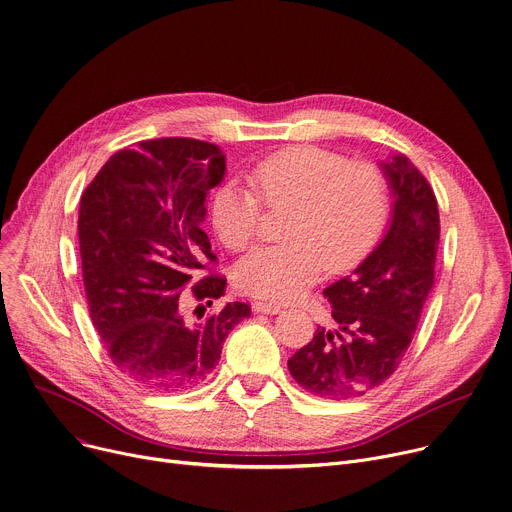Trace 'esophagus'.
<instances>
[{
    "mask_svg": "<svg viewBox=\"0 0 512 512\" xmlns=\"http://www.w3.org/2000/svg\"><path fill=\"white\" fill-rule=\"evenodd\" d=\"M252 309H254L256 313H266V315H276V313H280V311H282V307H280V305H274V303H262V301H256V303L252 305Z\"/></svg>",
    "mask_w": 512,
    "mask_h": 512,
    "instance_id": "34e87169",
    "label": "esophagus"
}]
</instances>
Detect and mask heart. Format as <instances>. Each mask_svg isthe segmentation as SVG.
<instances>
[{"instance_id": "1", "label": "heart", "mask_w": 512, "mask_h": 512, "mask_svg": "<svg viewBox=\"0 0 512 512\" xmlns=\"http://www.w3.org/2000/svg\"><path fill=\"white\" fill-rule=\"evenodd\" d=\"M250 183L225 181L213 195L211 219L219 240L244 252L260 236L264 205L289 209L282 221L287 242L258 248L236 268L240 291L258 299L293 301L323 266L329 272L352 268L376 246L388 219L382 170L317 146L266 156L252 168Z\"/></svg>"}]
</instances>
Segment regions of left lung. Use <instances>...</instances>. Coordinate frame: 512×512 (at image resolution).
Returning <instances> with one entry per match:
<instances>
[{
  "label": "left lung",
  "instance_id": "8db88e82",
  "mask_svg": "<svg viewBox=\"0 0 512 512\" xmlns=\"http://www.w3.org/2000/svg\"><path fill=\"white\" fill-rule=\"evenodd\" d=\"M382 170L394 197L388 232L350 276L323 291L337 329L317 327L289 360L293 378L319 399H356L394 374L435 282V193L405 154Z\"/></svg>",
  "mask_w": 512,
  "mask_h": 512
}]
</instances>
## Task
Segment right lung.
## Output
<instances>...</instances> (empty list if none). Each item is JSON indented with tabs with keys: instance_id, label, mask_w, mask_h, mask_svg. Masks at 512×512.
<instances>
[{
	"instance_id": "add662e5",
	"label": "right lung",
	"mask_w": 512,
	"mask_h": 512,
	"mask_svg": "<svg viewBox=\"0 0 512 512\" xmlns=\"http://www.w3.org/2000/svg\"><path fill=\"white\" fill-rule=\"evenodd\" d=\"M225 175L219 146L195 138H156L109 156L81 195L79 250L91 321L103 346L136 386L175 392L203 382L225 337L250 317L227 303L191 319L181 293L207 307L225 278L205 276L215 254L205 219L207 193Z\"/></svg>"
}]
</instances>
